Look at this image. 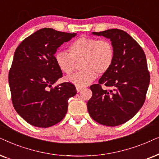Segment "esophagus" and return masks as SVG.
Masks as SVG:
<instances>
[{
    "mask_svg": "<svg viewBox=\"0 0 159 159\" xmlns=\"http://www.w3.org/2000/svg\"><path fill=\"white\" fill-rule=\"evenodd\" d=\"M76 90H77L78 92H80L83 90V88L80 87V86H76Z\"/></svg>",
    "mask_w": 159,
    "mask_h": 159,
    "instance_id": "esophagus-1",
    "label": "esophagus"
}]
</instances>
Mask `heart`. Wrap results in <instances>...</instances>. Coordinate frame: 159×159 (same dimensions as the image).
<instances>
[{"label": "heart", "instance_id": "obj_1", "mask_svg": "<svg viewBox=\"0 0 159 159\" xmlns=\"http://www.w3.org/2000/svg\"><path fill=\"white\" fill-rule=\"evenodd\" d=\"M69 52L60 51L54 55L55 62L63 73L71 74L81 62V70L67 76V81L75 86H87L94 81L97 74L102 75L111 69L115 57V49L107 39L81 37L69 46Z\"/></svg>", "mask_w": 159, "mask_h": 159}]
</instances>
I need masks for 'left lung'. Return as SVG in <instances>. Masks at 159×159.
<instances>
[{
    "instance_id": "8db88e82",
    "label": "left lung",
    "mask_w": 159,
    "mask_h": 159,
    "mask_svg": "<svg viewBox=\"0 0 159 159\" xmlns=\"http://www.w3.org/2000/svg\"><path fill=\"white\" fill-rule=\"evenodd\" d=\"M111 40L115 57L111 69L90 86L92 97L87 102L93 120L108 126L124 124L134 117L145 101L150 83L145 52L127 33L119 29L94 32ZM102 85L109 90H103Z\"/></svg>"
}]
</instances>
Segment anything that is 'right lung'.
<instances>
[{"mask_svg": "<svg viewBox=\"0 0 159 159\" xmlns=\"http://www.w3.org/2000/svg\"><path fill=\"white\" fill-rule=\"evenodd\" d=\"M75 35L42 28L16 48L8 73L11 101L19 115L31 125L47 128L61 121L67 113L69 98L77 93L69 82L52 86L62 77L54 54Z\"/></svg>", "mask_w": 159, "mask_h": 159, "instance_id": "add662e5", "label": "right lung"}]
</instances>
